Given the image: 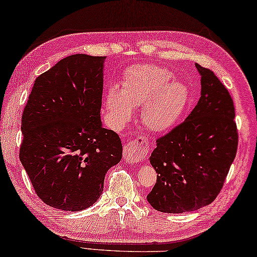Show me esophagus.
I'll use <instances>...</instances> for the list:
<instances>
[{"mask_svg": "<svg viewBox=\"0 0 257 257\" xmlns=\"http://www.w3.org/2000/svg\"><path fill=\"white\" fill-rule=\"evenodd\" d=\"M150 151V141L144 136L128 141L123 147V158L128 164H137Z\"/></svg>", "mask_w": 257, "mask_h": 257, "instance_id": "obj_1", "label": "esophagus"}]
</instances>
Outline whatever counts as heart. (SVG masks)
Listing matches in <instances>:
<instances>
[{"mask_svg":"<svg viewBox=\"0 0 257 257\" xmlns=\"http://www.w3.org/2000/svg\"><path fill=\"white\" fill-rule=\"evenodd\" d=\"M166 68L143 64L124 72L122 87L112 86L106 92V107L117 123L132 116L133 108L143 103L141 117L153 132H163L174 124L185 108L188 89L173 79Z\"/></svg>","mask_w":257,"mask_h":257,"instance_id":"obj_1","label":"heart"}]
</instances>
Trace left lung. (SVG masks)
Segmentation results:
<instances>
[{
	"label": "left lung",
	"instance_id": "left-lung-1",
	"mask_svg": "<svg viewBox=\"0 0 257 257\" xmlns=\"http://www.w3.org/2000/svg\"><path fill=\"white\" fill-rule=\"evenodd\" d=\"M202 92L181 123L157 139L150 157L157 182L148 201L160 212L182 213L212 203L238 150L235 108L212 70L196 64Z\"/></svg>",
	"mask_w": 257,
	"mask_h": 257
}]
</instances>
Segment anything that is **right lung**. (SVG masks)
I'll return each mask as SVG.
<instances>
[{
  "instance_id": "1",
  "label": "right lung",
  "mask_w": 257,
  "mask_h": 257,
  "mask_svg": "<svg viewBox=\"0 0 257 257\" xmlns=\"http://www.w3.org/2000/svg\"><path fill=\"white\" fill-rule=\"evenodd\" d=\"M105 59L75 54L59 61L37 77L24 107L19 159L38 197L52 208H89L121 160L120 137L100 120Z\"/></svg>"
}]
</instances>
